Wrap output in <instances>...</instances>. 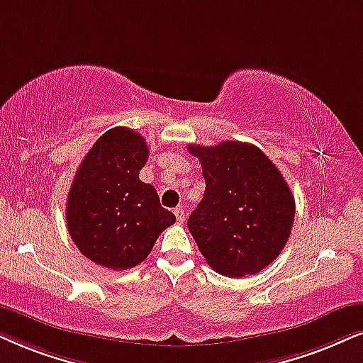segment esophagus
Instances as JSON below:
<instances>
[{
    "label": "esophagus",
    "mask_w": 363,
    "mask_h": 363,
    "mask_svg": "<svg viewBox=\"0 0 363 363\" xmlns=\"http://www.w3.org/2000/svg\"><path fill=\"white\" fill-rule=\"evenodd\" d=\"M174 214H176V218H177V221H179V223L184 221V216H186V213H184V209H182V206H179V208L174 209Z\"/></svg>",
    "instance_id": "34e87169"
}]
</instances>
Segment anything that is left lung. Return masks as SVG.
<instances>
[{
  "label": "left lung",
  "instance_id": "1",
  "mask_svg": "<svg viewBox=\"0 0 363 363\" xmlns=\"http://www.w3.org/2000/svg\"><path fill=\"white\" fill-rule=\"evenodd\" d=\"M206 181L189 231L214 272L241 278L273 263L290 238L295 197L263 150L246 142L187 145Z\"/></svg>",
  "mask_w": 363,
  "mask_h": 363
}]
</instances>
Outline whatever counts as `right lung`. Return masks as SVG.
<instances>
[{"label": "right lung", "mask_w": 363, "mask_h": 363, "mask_svg": "<svg viewBox=\"0 0 363 363\" xmlns=\"http://www.w3.org/2000/svg\"><path fill=\"white\" fill-rule=\"evenodd\" d=\"M149 147L127 127L110 128L91 145L73 177L67 226L73 242L95 264L122 272L147 258L176 216L160 206L152 184L139 179Z\"/></svg>", "instance_id": "add662e5"}]
</instances>
